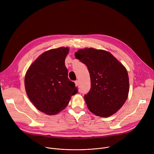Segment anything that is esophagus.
Masks as SVG:
<instances>
[{
    "label": "esophagus",
    "instance_id": "34e87169",
    "mask_svg": "<svg viewBox=\"0 0 154 154\" xmlns=\"http://www.w3.org/2000/svg\"><path fill=\"white\" fill-rule=\"evenodd\" d=\"M75 86H78L79 85V82H78V80H76V81H75Z\"/></svg>",
    "mask_w": 154,
    "mask_h": 154
}]
</instances>
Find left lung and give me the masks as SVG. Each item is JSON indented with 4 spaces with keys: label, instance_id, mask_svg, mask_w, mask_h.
I'll list each match as a JSON object with an SVG mask.
<instances>
[{
    "label": "left lung",
    "instance_id": "left-lung-1",
    "mask_svg": "<svg viewBox=\"0 0 154 154\" xmlns=\"http://www.w3.org/2000/svg\"><path fill=\"white\" fill-rule=\"evenodd\" d=\"M75 57L86 64L91 88L84 98L90 111L101 117L117 112L127 100L129 91L127 71L108 52L93 48L80 49Z\"/></svg>",
    "mask_w": 154,
    "mask_h": 154
}]
</instances>
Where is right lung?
I'll return each mask as SVG.
<instances>
[{"label": "right lung", "mask_w": 154, "mask_h": 154, "mask_svg": "<svg viewBox=\"0 0 154 154\" xmlns=\"http://www.w3.org/2000/svg\"><path fill=\"white\" fill-rule=\"evenodd\" d=\"M69 48H60L42 54L31 64L25 77L27 94L38 110L55 115L77 93L74 82L68 77L64 61Z\"/></svg>", "instance_id": "right-lung-1"}]
</instances>
